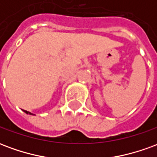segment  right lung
<instances>
[{"label": "right lung", "mask_w": 157, "mask_h": 157, "mask_svg": "<svg viewBox=\"0 0 157 157\" xmlns=\"http://www.w3.org/2000/svg\"><path fill=\"white\" fill-rule=\"evenodd\" d=\"M22 111H23V112H24V113H26L27 114H30V115H34L33 113H32L29 112V111H26V110H22Z\"/></svg>", "instance_id": "1"}]
</instances>
